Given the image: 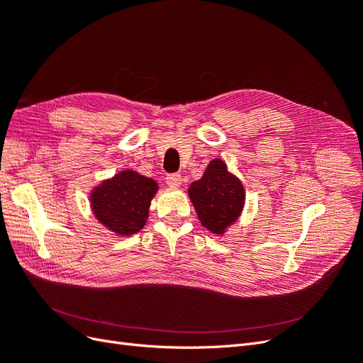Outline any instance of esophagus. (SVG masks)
<instances>
[{
  "instance_id": "1",
  "label": "esophagus",
  "mask_w": 363,
  "mask_h": 363,
  "mask_svg": "<svg viewBox=\"0 0 363 363\" xmlns=\"http://www.w3.org/2000/svg\"><path fill=\"white\" fill-rule=\"evenodd\" d=\"M181 182H182V178H181V174H178V173L167 174V177H166V184L169 186H172V189H178Z\"/></svg>"
}]
</instances>
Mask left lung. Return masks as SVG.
<instances>
[{
    "instance_id": "8db88e82",
    "label": "left lung",
    "mask_w": 363,
    "mask_h": 363,
    "mask_svg": "<svg viewBox=\"0 0 363 363\" xmlns=\"http://www.w3.org/2000/svg\"><path fill=\"white\" fill-rule=\"evenodd\" d=\"M190 201L203 228L223 235L242 213L245 190L220 158L209 161L203 177L189 189Z\"/></svg>"
}]
</instances>
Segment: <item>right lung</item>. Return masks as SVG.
<instances>
[{
    "label": "right lung",
    "mask_w": 363,
    "mask_h": 363,
    "mask_svg": "<svg viewBox=\"0 0 363 363\" xmlns=\"http://www.w3.org/2000/svg\"><path fill=\"white\" fill-rule=\"evenodd\" d=\"M157 191L158 184L154 179L126 169L91 190V213L102 226L130 237L145 228L150 201Z\"/></svg>",
    "instance_id": "right-lung-1"
}]
</instances>
